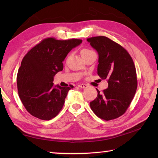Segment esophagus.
Returning <instances> with one entry per match:
<instances>
[{
	"label": "esophagus",
	"mask_w": 158,
	"mask_h": 158,
	"mask_svg": "<svg viewBox=\"0 0 158 158\" xmlns=\"http://www.w3.org/2000/svg\"><path fill=\"white\" fill-rule=\"evenodd\" d=\"M77 86H78L79 88H85L88 87V85L87 84H79Z\"/></svg>",
	"instance_id": "1"
}]
</instances>
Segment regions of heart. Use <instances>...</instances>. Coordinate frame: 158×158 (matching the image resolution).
<instances>
[{
	"instance_id": "b5f03b06",
	"label": "heart",
	"mask_w": 158,
	"mask_h": 158,
	"mask_svg": "<svg viewBox=\"0 0 158 158\" xmlns=\"http://www.w3.org/2000/svg\"><path fill=\"white\" fill-rule=\"evenodd\" d=\"M92 52H93L92 50H90V49H87V48L83 49L81 50V55H82V56H83V57H85V55H88V54L92 53Z\"/></svg>"
}]
</instances>
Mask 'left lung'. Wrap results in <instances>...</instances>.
Returning a JSON list of instances; mask_svg holds the SVG:
<instances>
[{"instance_id": "obj_1", "label": "left lung", "mask_w": 158, "mask_h": 158, "mask_svg": "<svg viewBox=\"0 0 158 158\" xmlns=\"http://www.w3.org/2000/svg\"><path fill=\"white\" fill-rule=\"evenodd\" d=\"M87 41L98 54L97 71L101 80L108 81V88L90 103L98 117L109 121L126 112L137 88L136 68L132 58L120 44L106 36L88 38Z\"/></svg>"}]
</instances>
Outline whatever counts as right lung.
I'll use <instances>...</instances> for the list:
<instances>
[{"mask_svg":"<svg viewBox=\"0 0 158 158\" xmlns=\"http://www.w3.org/2000/svg\"><path fill=\"white\" fill-rule=\"evenodd\" d=\"M81 40H57L47 38L34 46L23 58L17 74V88L23 105L32 116L50 120L63 107L67 94L73 85L63 88L52 83L63 70L64 58Z\"/></svg>","mask_w":158,"mask_h":158,"instance_id":"obj_1","label":"right lung"}]
</instances>
